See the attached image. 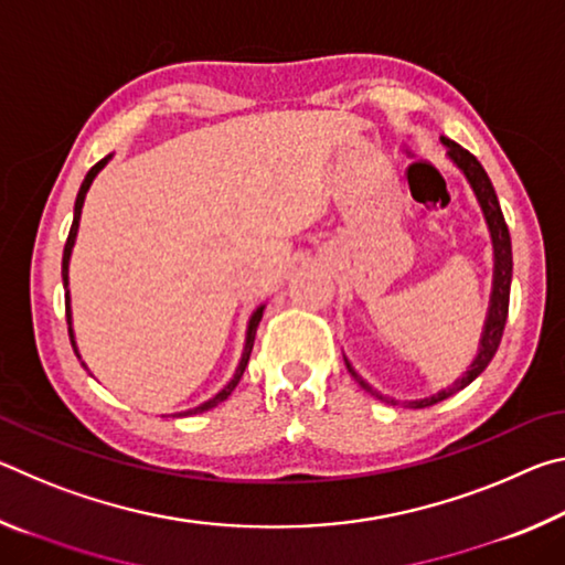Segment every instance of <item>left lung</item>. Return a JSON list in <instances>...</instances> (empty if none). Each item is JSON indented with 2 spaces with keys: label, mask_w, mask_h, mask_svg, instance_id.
Instances as JSON below:
<instances>
[{
  "label": "left lung",
  "mask_w": 565,
  "mask_h": 565,
  "mask_svg": "<svg viewBox=\"0 0 565 565\" xmlns=\"http://www.w3.org/2000/svg\"><path fill=\"white\" fill-rule=\"evenodd\" d=\"M444 145L448 147V157H451L458 167L463 169V174L471 181V186L476 191L478 202L483 206V214H486V222L491 226V236H493V252H495V274H493V294H491V309H489V319H486V329H483V337H481V349H478V356L471 363V369L466 371V374L456 381L454 386H448L444 391H438L436 396L431 398H420V401H411V408H426V406H434L438 401H444L448 396H454L456 391L466 388L471 381L481 374V371L489 366L491 359L495 356V351H499V343L503 339V329H505V319H509V296H511V274H513V256H511V234H509V226H505V218L501 212V204H499V196H495L493 184L489 174H486V169L481 167V161H478L471 151L458 147L456 141L451 139H444ZM349 371L353 374V369L349 366ZM356 376V374H353ZM361 381V379H359ZM361 386L371 391L369 384ZM371 394L388 401L386 396L376 394V391H371ZM388 404H394V401H388Z\"/></svg>",
  "instance_id": "8db88e82"
}]
</instances>
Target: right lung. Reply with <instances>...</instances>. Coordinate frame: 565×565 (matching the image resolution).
I'll use <instances>...</instances> for the list:
<instances>
[{
  "mask_svg": "<svg viewBox=\"0 0 565 565\" xmlns=\"http://www.w3.org/2000/svg\"><path fill=\"white\" fill-rule=\"evenodd\" d=\"M109 161V157L107 159H102V161H97V164H94L89 171H87V177H84V181H82V186H79V194H76V204H74V222H72V228H70V236H66V244H64V256H62V279H64V286H66V271H70V256H72V246H74V238H76V228H79V216H82V204H84V196H87V191H89V186H92V181H94V177L99 174V169L107 164ZM66 323H70V339H72V347H74V353L76 356H79V351H76V343H74V333H72V311H70V291H66ZM262 313H264V306H259V309L254 311V317H252V321H248V331H246V347H244V356H242V363H238V369H236V374H234V379L228 381V384L218 391V394L214 396V398H209V401H204L202 406H196V408H189V411H184V414H179V416H189V414H202V411H209V408H214V406H218L222 404L224 398H228L232 396V391L236 388V384L238 381H242V376H244V369H246V363H248V356H252V349H254V337H256V327H259V321H262Z\"/></svg>",
  "mask_w": 565,
  "mask_h": 565,
  "instance_id": "1",
  "label": "right lung"
}]
</instances>
